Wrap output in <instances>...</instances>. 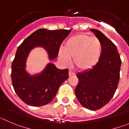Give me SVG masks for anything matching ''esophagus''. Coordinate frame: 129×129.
<instances>
[{
	"label": "esophagus",
	"instance_id": "34e87169",
	"mask_svg": "<svg viewBox=\"0 0 129 129\" xmlns=\"http://www.w3.org/2000/svg\"><path fill=\"white\" fill-rule=\"evenodd\" d=\"M68 74H69V76H74V75H75V73H74V72H73L71 71V70H70V71H69V72H68Z\"/></svg>",
	"mask_w": 129,
	"mask_h": 129
}]
</instances>
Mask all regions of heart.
Wrapping results in <instances>:
<instances>
[{
	"label": "heart",
	"mask_w": 129,
	"mask_h": 129,
	"mask_svg": "<svg viewBox=\"0 0 129 129\" xmlns=\"http://www.w3.org/2000/svg\"><path fill=\"white\" fill-rule=\"evenodd\" d=\"M102 54V44L98 38L79 34L68 39L64 48H60L58 57L64 65L70 64L71 58L75 67L87 71L98 63Z\"/></svg>",
	"instance_id": "1"
}]
</instances>
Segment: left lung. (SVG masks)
Masks as SVG:
<instances>
[{
  "instance_id": "1",
  "label": "left lung",
  "mask_w": 129,
  "mask_h": 129,
  "mask_svg": "<svg viewBox=\"0 0 129 129\" xmlns=\"http://www.w3.org/2000/svg\"><path fill=\"white\" fill-rule=\"evenodd\" d=\"M102 44L98 63L87 71L78 72L75 94L83 107L96 110L112 98L119 80L121 61L116 45L100 30L90 29Z\"/></svg>"
}]
</instances>
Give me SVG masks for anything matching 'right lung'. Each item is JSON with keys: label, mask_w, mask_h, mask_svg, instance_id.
<instances>
[{"label": "right lung", "mask_w": 129, "mask_h": 129, "mask_svg": "<svg viewBox=\"0 0 129 129\" xmlns=\"http://www.w3.org/2000/svg\"><path fill=\"white\" fill-rule=\"evenodd\" d=\"M71 30L37 29L18 47L11 66V81L15 92L24 103L33 107L48 104L60 85L68 79V69L60 70L52 62H48L41 72L34 75L29 74L26 67L29 53L36 47L43 48L50 61L57 58L60 45Z\"/></svg>", "instance_id": "right-lung-1"}]
</instances>
